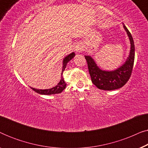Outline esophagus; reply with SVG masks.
<instances>
[{
	"label": "esophagus",
	"mask_w": 148,
	"mask_h": 148,
	"mask_svg": "<svg viewBox=\"0 0 148 148\" xmlns=\"http://www.w3.org/2000/svg\"><path fill=\"white\" fill-rule=\"evenodd\" d=\"M83 50H84V45H83L82 44L79 43L75 46V50L76 52L79 53V52H82Z\"/></svg>",
	"instance_id": "esophagus-1"
}]
</instances>
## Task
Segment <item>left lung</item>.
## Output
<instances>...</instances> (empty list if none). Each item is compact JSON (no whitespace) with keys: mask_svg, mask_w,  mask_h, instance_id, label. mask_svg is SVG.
<instances>
[{"mask_svg":"<svg viewBox=\"0 0 148 148\" xmlns=\"http://www.w3.org/2000/svg\"><path fill=\"white\" fill-rule=\"evenodd\" d=\"M123 27L129 37L131 47L129 56L122 65L114 70L105 71L97 65L90 55L85 56L92 82L100 90H114L122 88L131 77L135 60V45L132 36L124 24Z\"/></svg>","mask_w":148,"mask_h":148,"instance_id":"obj_1","label":"left lung"}]
</instances>
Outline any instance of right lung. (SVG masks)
<instances>
[{
  "mask_svg": "<svg viewBox=\"0 0 148 148\" xmlns=\"http://www.w3.org/2000/svg\"><path fill=\"white\" fill-rule=\"evenodd\" d=\"M75 56V52H71L69 54H68L67 56H66L65 57L63 58V60H62V73H61V79H60V82H58V84L56 85V86L53 87V88H50V89H44V90H41V89H36L34 88L30 87L32 90L35 91L36 92L42 95H52V94H60L61 93L62 91H63L64 89H65L66 84V83L64 82L63 77H62V73H63V71L65 69L66 64L68 63L71 60L73 59L74 58V56Z\"/></svg>",
  "mask_w": 148,
  "mask_h": 148,
  "instance_id": "right-lung-1",
  "label": "right lung"
}]
</instances>
